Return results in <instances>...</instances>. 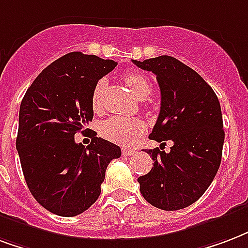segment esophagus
<instances>
[{
	"label": "esophagus",
	"mask_w": 248,
	"mask_h": 248,
	"mask_svg": "<svg viewBox=\"0 0 248 248\" xmlns=\"http://www.w3.org/2000/svg\"><path fill=\"white\" fill-rule=\"evenodd\" d=\"M122 154L124 155H134V154H137V150H134V148H124Z\"/></svg>",
	"instance_id": "obj_1"
}]
</instances>
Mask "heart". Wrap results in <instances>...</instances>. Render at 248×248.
<instances>
[{"label":"heart","instance_id":"heart-1","mask_svg":"<svg viewBox=\"0 0 248 248\" xmlns=\"http://www.w3.org/2000/svg\"><path fill=\"white\" fill-rule=\"evenodd\" d=\"M127 87L131 89L135 96L144 100L151 93L152 85L150 80L142 73H127L124 78ZM105 87V80L101 78L93 88L92 92V108L98 110L101 108V94ZM146 126L142 119L135 117H122V115H113L101 124V135L110 142L118 144H129L144 133Z\"/></svg>","mask_w":248,"mask_h":248}]
</instances>
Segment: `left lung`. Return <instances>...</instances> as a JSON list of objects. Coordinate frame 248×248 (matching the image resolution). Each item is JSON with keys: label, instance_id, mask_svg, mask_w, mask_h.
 I'll return each mask as SVG.
<instances>
[{"label": "left lung", "instance_id": "left-lung-1", "mask_svg": "<svg viewBox=\"0 0 248 248\" xmlns=\"http://www.w3.org/2000/svg\"><path fill=\"white\" fill-rule=\"evenodd\" d=\"M133 63L155 73L160 88V113L148 138L173 142L170 152L146 151L154 167L138 177L140 193L161 210L184 209L205 193L221 164L225 131L219 101L199 73L172 56Z\"/></svg>", "mask_w": 248, "mask_h": 248}]
</instances>
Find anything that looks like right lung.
I'll return each mask as SVG.
<instances>
[{
    "instance_id": "obj_1",
    "label": "right lung",
    "mask_w": 248,
    "mask_h": 248,
    "mask_svg": "<svg viewBox=\"0 0 248 248\" xmlns=\"http://www.w3.org/2000/svg\"><path fill=\"white\" fill-rule=\"evenodd\" d=\"M115 65L69 52L45 68L22 100L16 150L23 176L34 199L54 214L75 217L91 208L109 163L121 156L119 146L96 134L88 147L75 142L93 118V88Z\"/></svg>"
}]
</instances>
